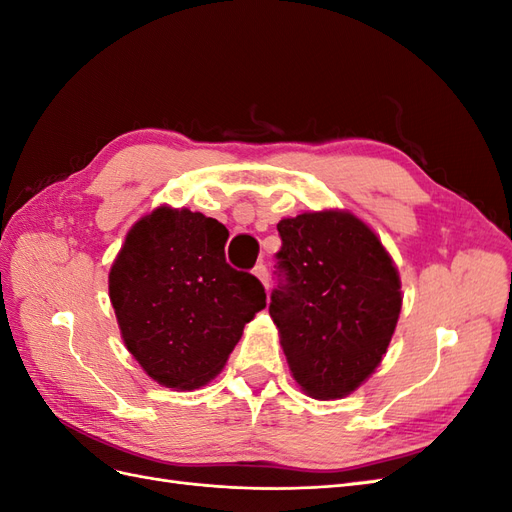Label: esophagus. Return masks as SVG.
I'll list each match as a JSON object with an SVG mask.
<instances>
[{
	"mask_svg": "<svg viewBox=\"0 0 512 512\" xmlns=\"http://www.w3.org/2000/svg\"><path fill=\"white\" fill-rule=\"evenodd\" d=\"M254 275L262 282V286H265V288L269 290V271H267L265 265H262V262H260V265L254 267Z\"/></svg>",
	"mask_w": 512,
	"mask_h": 512,
	"instance_id": "1",
	"label": "esophagus"
}]
</instances>
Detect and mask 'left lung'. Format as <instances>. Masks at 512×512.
Wrapping results in <instances>:
<instances>
[{"instance_id": "1", "label": "left lung", "mask_w": 512, "mask_h": 512, "mask_svg": "<svg viewBox=\"0 0 512 512\" xmlns=\"http://www.w3.org/2000/svg\"><path fill=\"white\" fill-rule=\"evenodd\" d=\"M269 314L292 378L318 399L346 397L374 374L397 327L401 282L376 232L348 211L277 224Z\"/></svg>"}]
</instances>
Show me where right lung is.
I'll use <instances>...</instances> for the list:
<instances>
[{"label": "right lung", "instance_id": "right-lung-1", "mask_svg": "<svg viewBox=\"0 0 512 512\" xmlns=\"http://www.w3.org/2000/svg\"><path fill=\"white\" fill-rule=\"evenodd\" d=\"M226 239L218 220L158 207L132 226L108 273L123 344L168 389L194 391L218 376L267 305L258 277L226 262Z\"/></svg>", "mask_w": 512, "mask_h": 512}]
</instances>
